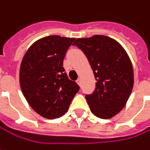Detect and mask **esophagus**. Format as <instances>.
<instances>
[{
	"label": "esophagus",
	"mask_w": 150,
	"mask_h": 150,
	"mask_svg": "<svg viewBox=\"0 0 150 150\" xmlns=\"http://www.w3.org/2000/svg\"><path fill=\"white\" fill-rule=\"evenodd\" d=\"M76 81H77V83H79V85H80V83H81V80H80V79H78Z\"/></svg>",
	"instance_id": "obj_1"
}]
</instances>
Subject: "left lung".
<instances>
[{"instance_id": "obj_1", "label": "left lung", "mask_w": 150, "mask_h": 150, "mask_svg": "<svg viewBox=\"0 0 150 150\" xmlns=\"http://www.w3.org/2000/svg\"><path fill=\"white\" fill-rule=\"evenodd\" d=\"M73 45L85 55L96 79L94 91L85 94L92 113L102 119L112 117L125 107L133 88L128 55L117 41L103 35L78 38Z\"/></svg>"}]
</instances>
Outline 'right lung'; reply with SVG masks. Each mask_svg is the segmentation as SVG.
<instances>
[{
    "instance_id": "1",
    "label": "right lung",
    "mask_w": 150,
    "mask_h": 150,
    "mask_svg": "<svg viewBox=\"0 0 150 150\" xmlns=\"http://www.w3.org/2000/svg\"><path fill=\"white\" fill-rule=\"evenodd\" d=\"M74 38L52 35L36 41L26 52L19 69V83L30 107L54 119L66 113L79 86L68 78L63 60Z\"/></svg>"
}]
</instances>
